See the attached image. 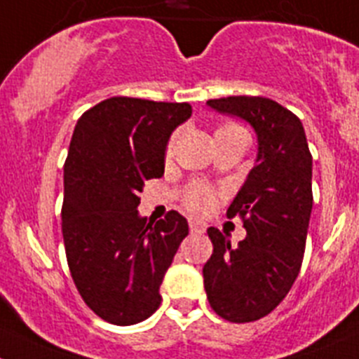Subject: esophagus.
<instances>
[{"mask_svg": "<svg viewBox=\"0 0 359 359\" xmlns=\"http://www.w3.org/2000/svg\"><path fill=\"white\" fill-rule=\"evenodd\" d=\"M189 229H191V232L203 233V232H205L207 225L203 223L202 219H196V217H189Z\"/></svg>", "mask_w": 359, "mask_h": 359, "instance_id": "esophagus-1", "label": "esophagus"}]
</instances>
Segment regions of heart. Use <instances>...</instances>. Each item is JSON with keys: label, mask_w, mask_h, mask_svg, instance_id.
<instances>
[{"label": "heart", "mask_w": 359, "mask_h": 359, "mask_svg": "<svg viewBox=\"0 0 359 359\" xmlns=\"http://www.w3.org/2000/svg\"><path fill=\"white\" fill-rule=\"evenodd\" d=\"M232 129H241V127L236 126V123H226V126L221 127L219 130H232ZM170 152H172V143L166 147V154ZM184 202H186L187 209L193 210V212H205V210L210 209V205L214 203V191L210 189V187L196 184V186H193L189 191H187Z\"/></svg>", "instance_id": "b5f03b06"}]
</instances>
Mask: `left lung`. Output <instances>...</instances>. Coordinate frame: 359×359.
Listing matches in <instances>:
<instances>
[{
  "label": "left lung",
  "instance_id": "1",
  "mask_svg": "<svg viewBox=\"0 0 359 359\" xmlns=\"http://www.w3.org/2000/svg\"><path fill=\"white\" fill-rule=\"evenodd\" d=\"M207 106L246 120L259 142L255 166L226 210L243 217L246 237L232 246L210 226L214 250L203 266L212 310L230 323H251L271 313L299 274L313 205L311 154L301 120L274 100L237 95Z\"/></svg>",
  "mask_w": 359,
  "mask_h": 359
}]
</instances>
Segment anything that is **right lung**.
Segmentation results:
<instances>
[{
    "mask_svg": "<svg viewBox=\"0 0 359 359\" xmlns=\"http://www.w3.org/2000/svg\"><path fill=\"white\" fill-rule=\"evenodd\" d=\"M189 116L187 102L111 97L76 123L63 166V243L83 301L106 323L130 326L152 316L189 233L177 210L156 223L138 212L145 180L163 177L170 136Z\"/></svg>",
    "mask_w": 359,
    "mask_h": 359,
    "instance_id": "1",
    "label": "right lung"
}]
</instances>
